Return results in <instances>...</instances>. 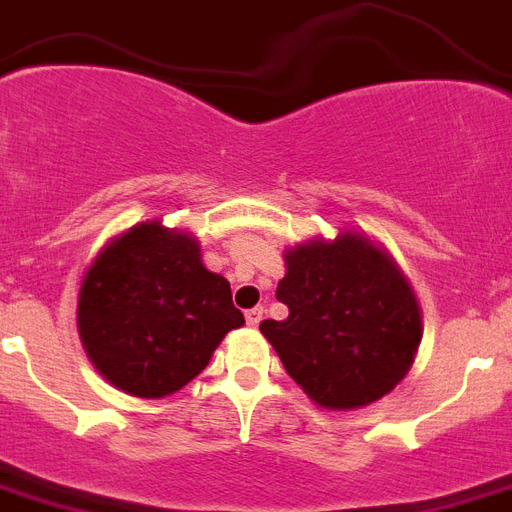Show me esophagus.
Listing matches in <instances>:
<instances>
[{"mask_svg":"<svg viewBox=\"0 0 512 512\" xmlns=\"http://www.w3.org/2000/svg\"><path fill=\"white\" fill-rule=\"evenodd\" d=\"M261 318H264V308H261V305H256V308L246 310V321H248V326H259Z\"/></svg>","mask_w":512,"mask_h":512,"instance_id":"1","label":"esophagus"}]
</instances>
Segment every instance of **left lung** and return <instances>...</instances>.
Wrapping results in <instances>:
<instances>
[{
    "label": "left lung",
    "instance_id": "1",
    "mask_svg": "<svg viewBox=\"0 0 512 512\" xmlns=\"http://www.w3.org/2000/svg\"><path fill=\"white\" fill-rule=\"evenodd\" d=\"M277 300L285 321H261L290 378L321 409L347 412L404 381L422 342V310L386 246L357 230L285 251Z\"/></svg>",
    "mask_w": 512,
    "mask_h": 512
}]
</instances>
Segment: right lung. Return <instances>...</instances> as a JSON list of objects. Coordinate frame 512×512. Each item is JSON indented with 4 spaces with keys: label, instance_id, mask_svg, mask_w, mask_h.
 <instances>
[{
    "label": "right lung",
    "instance_id": "1",
    "mask_svg": "<svg viewBox=\"0 0 512 512\" xmlns=\"http://www.w3.org/2000/svg\"><path fill=\"white\" fill-rule=\"evenodd\" d=\"M243 323L230 282L204 266L199 238L163 220L111 238L77 295L87 357L113 388L137 399L181 391Z\"/></svg>",
    "mask_w": 512,
    "mask_h": 512
}]
</instances>
